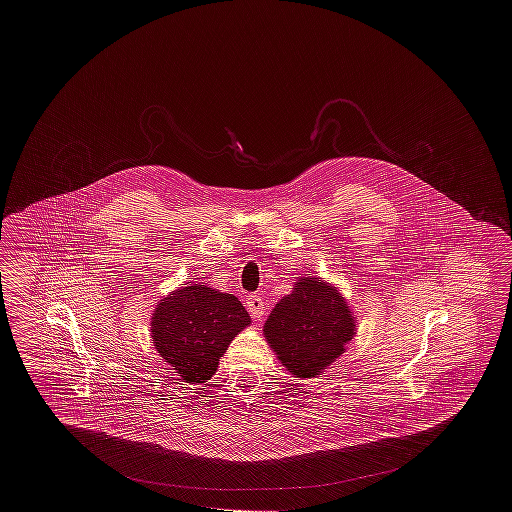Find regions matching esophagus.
Here are the masks:
<instances>
[{
  "label": "esophagus",
  "mask_w": 512,
  "mask_h": 512,
  "mask_svg": "<svg viewBox=\"0 0 512 512\" xmlns=\"http://www.w3.org/2000/svg\"><path fill=\"white\" fill-rule=\"evenodd\" d=\"M245 307L249 311V315L253 318H261L265 315V301L261 295H247L245 299Z\"/></svg>",
  "instance_id": "34e87169"
}]
</instances>
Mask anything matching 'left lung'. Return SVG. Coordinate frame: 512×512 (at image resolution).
<instances>
[{
	"label": "left lung",
	"instance_id": "obj_1",
	"mask_svg": "<svg viewBox=\"0 0 512 512\" xmlns=\"http://www.w3.org/2000/svg\"><path fill=\"white\" fill-rule=\"evenodd\" d=\"M353 318L338 288L303 276L270 311L263 334L295 378H317L353 340Z\"/></svg>",
	"mask_w": 512,
	"mask_h": 512
}]
</instances>
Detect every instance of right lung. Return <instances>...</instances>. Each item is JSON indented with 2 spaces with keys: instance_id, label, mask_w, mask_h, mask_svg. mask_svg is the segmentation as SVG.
Here are the masks:
<instances>
[{
  "instance_id": "right-lung-1",
  "label": "right lung",
  "mask_w": 512,
  "mask_h": 512,
  "mask_svg": "<svg viewBox=\"0 0 512 512\" xmlns=\"http://www.w3.org/2000/svg\"><path fill=\"white\" fill-rule=\"evenodd\" d=\"M249 324L251 318L236 295L192 284L163 297L155 307L151 340L182 380L203 384L217 372L230 341Z\"/></svg>"
}]
</instances>
